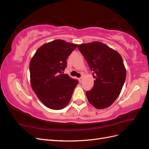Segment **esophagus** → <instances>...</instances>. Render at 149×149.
<instances>
[{
	"label": "esophagus",
	"instance_id": "obj_1",
	"mask_svg": "<svg viewBox=\"0 0 149 149\" xmlns=\"http://www.w3.org/2000/svg\"><path fill=\"white\" fill-rule=\"evenodd\" d=\"M78 81H79V82L81 83H82V81H83V78H79V79H78Z\"/></svg>",
	"mask_w": 149,
	"mask_h": 149
}]
</instances>
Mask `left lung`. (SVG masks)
Segmentation results:
<instances>
[{
    "label": "left lung",
    "mask_w": 149,
    "mask_h": 149,
    "mask_svg": "<svg viewBox=\"0 0 149 149\" xmlns=\"http://www.w3.org/2000/svg\"><path fill=\"white\" fill-rule=\"evenodd\" d=\"M78 48L94 72L93 88L86 93L89 102L98 109L109 107L119 96L125 80L123 58L100 42L81 44Z\"/></svg>",
    "instance_id": "1"
}]
</instances>
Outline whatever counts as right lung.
<instances>
[{"mask_svg":"<svg viewBox=\"0 0 149 149\" xmlns=\"http://www.w3.org/2000/svg\"><path fill=\"white\" fill-rule=\"evenodd\" d=\"M77 44L55 40L40 47L30 63V83L33 91L46 107L63 109L70 102L77 80L63 74L66 60Z\"/></svg>","mask_w":149,"mask_h":149,"instance_id":"1","label":"right lung"}]
</instances>
